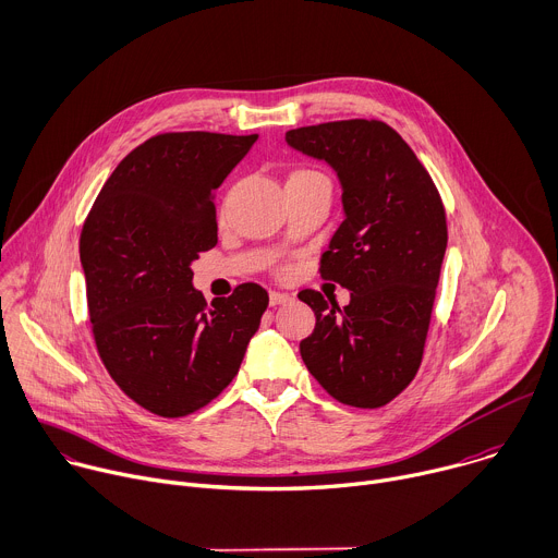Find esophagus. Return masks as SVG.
I'll use <instances>...</instances> for the list:
<instances>
[{
	"label": "esophagus",
	"instance_id": "1",
	"mask_svg": "<svg viewBox=\"0 0 558 558\" xmlns=\"http://www.w3.org/2000/svg\"><path fill=\"white\" fill-rule=\"evenodd\" d=\"M292 296L286 294V292H277V290H270V305L277 307V305H283V303H290Z\"/></svg>",
	"mask_w": 558,
	"mask_h": 558
}]
</instances>
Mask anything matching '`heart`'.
I'll list each match as a JSON object with an SVG mask.
<instances>
[{
    "instance_id": "obj_1",
    "label": "heart",
    "mask_w": 558,
    "mask_h": 558,
    "mask_svg": "<svg viewBox=\"0 0 558 558\" xmlns=\"http://www.w3.org/2000/svg\"><path fill=\"white\" fill-rule=\"evenodd\" d=\"M296 173H312V171H296Z\"/></svg>"
}]
</instances>
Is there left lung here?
I'll return each instance as SVG.
<instances>
[{"label": "left lung", "mask_w": 558, "mask_h": 558, "mask_svg": "<svg viewBox=\"0 0 558 558\" xmlns=\"http://www.w3.org/2000/svg\"><path fill=\"white\" fill-rule=\"evenodd\" d=\"M286 143L327 162L343 189V225L320 257V277L350 290V303L299 292L316 325L301 359L343 404L376 409L417 374L428 331L447 215L411 147L383 121H337L290 130Z\"/></svg>", "instance_id": "1"}]
</instances>
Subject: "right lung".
Returning <instances> with one entry per match:
<instances>
[{"instance_id": "right-lung-1", "label": "right lung", "mask_w": 558, "mask_h": 558, "mask_svg": "<svg viewBox=\"0 0 558 558\" xmlns=\"http://www.w3.org/2000/svg\"><path fill=\"white\" fill-rule=\"evenodd\" d=\"M255 141L154 136L107 178L83 225L78 251L98 356L156 415H189L225 391L268 307L257 283L208 305L191 270L217 244L213 191Z\"/></svg>"}]
</instances>
